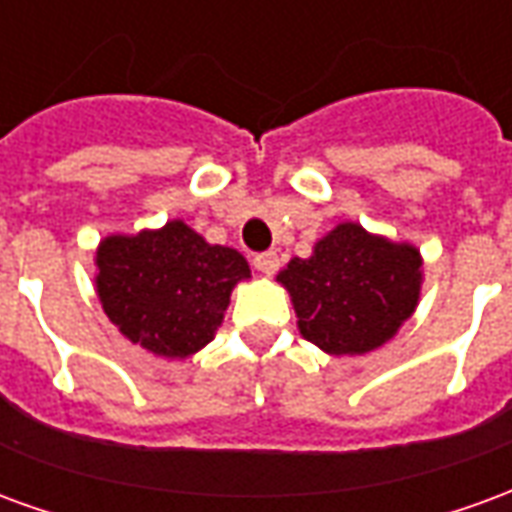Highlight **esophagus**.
<instances>
[{"label": "esophagus", "instance_id": "1", "mask_svg": "<svg viewBox=\"0 0 512 512\" xmlns=\"http://www.w3.org/2000/svg\"><path fill=\"white\" fill-rule=\"evenodd\" d=\"M278 264H281V259H278L275 250H264L259 256H253V267L264 275H273L275 270H278Z\"/></svg>", "mask_w": 512, "mask_h": 512}]
</instances>
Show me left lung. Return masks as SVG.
Masks as SVG:
<instances>
[{"mask_svg": "<svg viewBox=\"0 0 512 512\" xmlns=\"http://www.w3.org/2000/svg\"><path fill=\"white\" fill-rule=\"evenodd\" d=\"M422 256L411 245L342 223L278 273L303 339L331 355H361L389 342L419 300Z\"/></svg>", "mask_w": 512, "mask_h": 512, "instance_id": "obj_1", "label": "left lung"}]
</instances>
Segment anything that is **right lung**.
Listing matches in <instances>:
<instances>
[{"instance_id":"obj_1","label":"right lung","mask_w":512,"mask_h":512,"mask_svg":"<svg viewBox=\"0 0 512 512\" xmlns=\"http://www.w3.org/2000/svg\"><path fill=\"white\" fill-rule=\"evenodd\" d=\"M96 264V292L112 325L165 358H187L212 342L231 289L250 278L242 253L209 245L181 220L137 237H107Z\"/></svg>"}]
</instances>
